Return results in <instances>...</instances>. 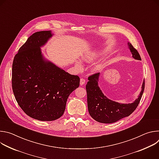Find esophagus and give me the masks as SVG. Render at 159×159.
<instances>
[{"label": "esophagus", "instance_id": "1", "mask_svg": "<svg viewBox=\"0 0 159 159\" xmlns=\"http://www.w3.org/2000/svg\"><path fill=\"white\" fill-rule=\"evenodd\" d=\"M85 80L84 79H83V78H81L80 80V84L81 85H82L85 84Z\"/></svg>", "mask_w": 159, "mask_h": 159}]
</instances>
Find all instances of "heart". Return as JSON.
<instances>
[{
    "instance_id": "obj_1",
    "label": "heart",
    "mask_w": 159,
    "mask_h": 159,
    "mask_svg": "<svg viewBox=\"0 0 159 159\" xmlns=\"http://www.w3.org/2000/svg\"><path fill=\"white\" fill-rule=\"evenodd\" d=\"M99 53H87L86 54H84L82 57V60L87 63H90V62H92L95 59H96L98 58V57L99 55ZM77 66L79 68V69H81L82 67V65L80 63V62L78 61L77 62ZM102 66V65H99L98 66H96V67L95 68V70H99L101 69Z\"/></svg>"
}]
</instances>
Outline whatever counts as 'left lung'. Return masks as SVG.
I'll return each mask as SVG.
<instances>
[{
	"label": "left lung",
	"instance_id": "obj_1",
	"mask_svg": "<svg viewBox=\"0 0 159 159\" xmlns=\"http://www.w3.org/2000/svg\"><path fill=\"white\" fill-rule=\"evenodd\" d=\"M130 51L134 59L141 60L138 52L130 43H128ZM99 73H95L88 77L86 85L87 106L89 112L94 120L102 123H112L129 116L139 106L142 97L145 80L139 98L131 104H121L107 99L101 92L98 86Z\"/></svg>",
	"mask_w": 159,
	"mask_h": 159
}]
</instances>
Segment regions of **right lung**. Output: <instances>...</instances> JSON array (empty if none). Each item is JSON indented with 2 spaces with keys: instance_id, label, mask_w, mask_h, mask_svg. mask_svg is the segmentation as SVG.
<instances>
[{
  "instance_id": "add662e5",
  "label": "right lung",
  "mask_w": 159,
  "mask_h": 159,
  "mask_svg": "<svg viewBox=\"0 0 159 159\" xmlns=\"http://www.w3.org/2000/svg\"><path fill=\"white\" fill-rule=\"evenodd\" d=\"M52 36L49 31L33 34L12 63V87L16 100L27 115L39 121L60 118L68 98L80 84L78 75L43 60L40 47Z\"/></svg>"
}]
</instances>
